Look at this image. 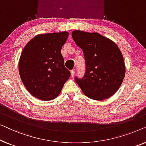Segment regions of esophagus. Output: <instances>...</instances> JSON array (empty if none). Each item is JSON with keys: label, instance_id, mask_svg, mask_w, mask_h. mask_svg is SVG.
I'll return each instance as SVG.
<instances>
[{"label": "esophagus", "instance_id": "34e87169", "mask_svg": "<svg viewBox=\"0 0 146 146\" xmlns=\"http://www.w3.org/2000/svg\"><path fill=\"white\" fill-rule=\"evenodd\" d=\"M70 73H71V76L72 77H74V70H72L70 71Z\"/></svg>", "mask_w": 146, "mask_h": 146}]
</instances>
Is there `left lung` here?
<instances>
[{
    "label": "left lung",
    "instance_id": "8db88e82",
    "mask_svg": "<svg viewBox=\"0 0 146 146\" xmlns=\"http://www.w3.org/2000/svg\"><path fill=\"white\" fill-rule=\"evenodd\" d=\"M72 36L82 50L86 64L84 76L75 77V81L90 98H109L120 87L125 76V64L119 48L97 33L74 31Z\"/></svg>",
    "mask_w": 146,
    "mask_h": 146
}]
</instances>
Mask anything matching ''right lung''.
I'll use <instances>...</instances> for the list:
<instances>
[{
  "label": "right lung",
  "mask_w": 146,
  "mask_h": 146,
  "mask_svg": "<svg viewBox=\"0 0 146 146\" xmlns=\"http://www.w3.org/2000/svg\"><path fill=\"white\" fill-rule=\"evenodd\" d=\"M68 35L67 32L38 35L24 48L19 60V74L34 97L44 101L54 100L70 76L61 54Z\"/></svg>",
  "instance_id": "right-lung-1"
}]
</instances>
